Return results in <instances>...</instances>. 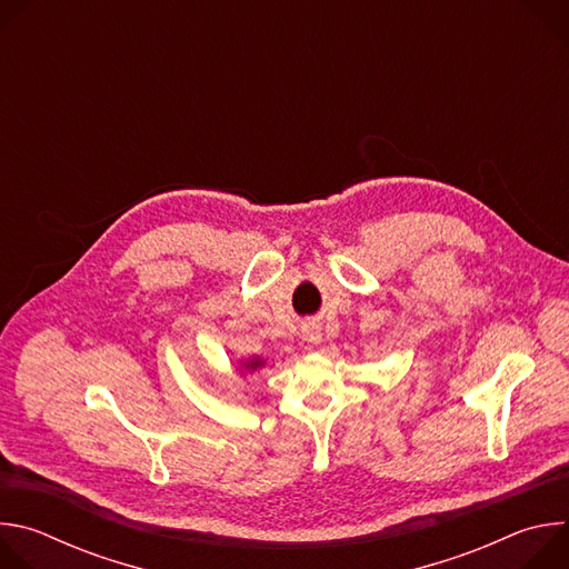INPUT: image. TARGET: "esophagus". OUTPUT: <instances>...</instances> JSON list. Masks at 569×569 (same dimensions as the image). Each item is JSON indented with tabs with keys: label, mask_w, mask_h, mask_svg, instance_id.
Here are the masks:
<instances>
[{
	"label": "esophagus",
	"mask_w": 569,
	"mask_h": 569,
	"mask_svg": "<svg viewBox=\"0 0 569 569\" xmlns=\"http://www.w3.org/2000/svg\"><path fill=\"white\" fill-rule=\"evenodd\" d=\"M306 340L310 342V345H317L319 340H321V331H319V327H315V323H312V327H306Z\"/></svg>",
	"instance_id": "esophagus-1"
}]
</instances>
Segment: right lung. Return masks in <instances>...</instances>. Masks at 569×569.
Returning a JSON list of instances; mask_svg holds the SVG:
<instances>
[{
  "mask_svg": "<svg viewBox=\"0 0 569 569\" xmlns=\"http://www.w3.org/2000/svg\"><path fill=\"white\" fill-rule=\"evenodd\" d=\"M261 365H263V362H261V360H252V362H250V365H248V367H252V369H257V367H261Z\"/></svg>",
  "mask_w": 569,
  "mask_h": 569,
  "instance_id": "1",
  "label": "right lung"
}]
</instances>
